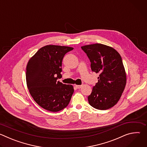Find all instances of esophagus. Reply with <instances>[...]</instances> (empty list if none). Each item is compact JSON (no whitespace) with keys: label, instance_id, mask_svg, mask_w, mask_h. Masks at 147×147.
Returning <instances> with one entry per match:
<instances>
[{"label":"esophagus","instance_id":"34e87169","mask_svg":"<svg viewBox=\"0 0 147 147\" xmlns=\"http://www.w3.org/2000/svg\"><path fill=\"white\" fill-rule=\"evenodd\" d=\"M81 87H82V85H76V87L77 88H78V89L81 88Z\"/></svg>","mask_w":147,"mask_h":147}]
</instances>
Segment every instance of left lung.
Returning a JSON list of instances; mask_svg holds the SVG:
<instances>
[{"label": "left lung", "mask_w": 147, "mask_h": 147, "mask_svg": "<svg viewBox=\"0 0 147 147\" xmlns=\"http://www.w3.org/2000/svg\"><path fill=\"white\" fill-rule=\"evenodd\" d=\"M81 49L90 60L92 71L99 74L98 82L88 96V102L96 109H108L117 103L126 84L121 57L113 48L100 44Z\"/></svg>", "instance_id": "obj_1"}]
</instances>
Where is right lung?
<instances>
[{
    "instance_id": "1",
    "label": "right lung",
    "mask_w": 147,
    "mask_h": 147,
    "mask_svg": "<svg viewBox=\"0 0 147 147\" xmlns=\"http://www.w3.org/2000/svg\"><path fill=\"white\" fill-rule=\"evenodd\" d=\"M71 47L47 45L30 59L26 68V81L34 100L44 109L59 112L70 102L74 88L57 81L61 77L62 60Z\"/></svg>"
}]
</instances>
